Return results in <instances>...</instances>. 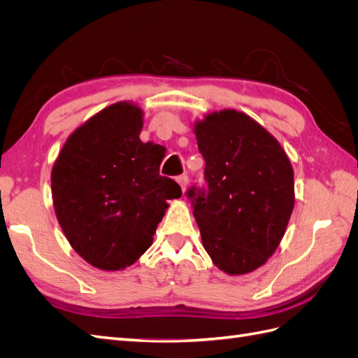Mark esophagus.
Segmentation results:
<instances>
[{"label": "esophagus", "instance_id": "esophagus-1", "mask_svg": "<svg viewBox=\"0 0 358 358\" xmlns=\"http://www.w3.org/2000/svg\"><path fill=\"white\" fill-rule=\"evenodd\" d=\"M176 180H178V183L180 185L182 191H185L187 185H188V176L187 175H180V176L176 178Z\"/></svg>", "mask_w": 358, "mask_h": 358}]
</instances>
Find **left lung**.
<instances>
[{
	"label": "left lung",
	"instance_id": "obj_1",
	"mask_svg": "<svg viewBox=\"0 0 358 358\" xmlns=\"http://www.w3.org/2000/svg\"><path fill=\"white\" fill-rule=\"evenodd\" d=\"M206 188L191 187L201 242L216 267L245 275L276 251L294 208V171L278 140L237 110L194 127Z\"/></svg>",
	"mask_w": 358,
	"mask_h": 358
}]
</instances>
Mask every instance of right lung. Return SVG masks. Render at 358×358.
<instances>
[{"label": "right lung", "mask_w": 358, "mask_h": 358, "mask_svg": "<svg viewBox=\"0 0 358 358\" xmlns=\"http://www.w3.org/2000/svg\"><path fill=\"white\" fill-rule=\"evenodd\" d=\"M143 112L116 103L67 138L52 169V197L67 241L101 270L131 266L152 245L157 225L179 199L178 183L159 175L166 149L143 143Z\"/></svg>", "instance_id": "right-lung-1"}]
</instances>
